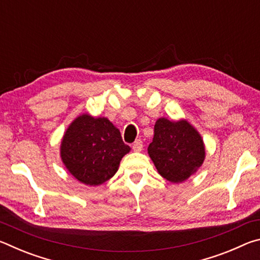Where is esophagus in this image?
Instances as JSON below:
<instances>
[{
  "instance_id": "1",
  "label": "esophagus",
  "mask_w": 260,
  "mask_h": 260,
  "mask_svg": "<svg viewBox=\"0 0 260 260\" xmlns=\"http://www.w3.org/2000/svg\"><path fill=\"white\" fill-rule=\"evenodd\" d=\"M142 148H143V146H142V141L141 140H136L135 142L132 144V149H133L135 152H140L141 150H142Z\"/></svg>"
}]
</instances>
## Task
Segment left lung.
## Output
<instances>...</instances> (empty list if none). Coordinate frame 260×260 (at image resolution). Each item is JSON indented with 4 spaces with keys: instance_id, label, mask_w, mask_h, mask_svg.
<instances>
[{
    "instance_id": "left-lung-1",
    "label": "left lung",
    "mask_w": 260,
    "mask_h": 260,
    "mask_svg": "<svg viewBox=\"0 0 260 260\" xmlns=\"http://www.w3.org/2000/svg\"><path fill=\"white\" fill-rule=\"evenodd\" d=\"M149 157L162 178L181 183L199 171L205 159V144L200 132L187 119L158 118Z\"/></svg>"
}]
</instances>
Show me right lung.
<instances>
[{"mask_svg": "<svg viewBox=\"0 0 260 260\" xmlns=\"http://www.w3.org/2000/svg\"><path fill=\"white\" fill-rule=\"evenodd\" d=\"M131 151L108 118L81 113L64 132L59 155L70 174L86 186H100L117 173Z\"/></svg>", "mask_w": 260, "mask_h": 260, "instance_id": "obj_1", "label": "right lung"}]
</instances>
